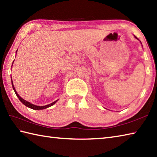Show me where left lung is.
Here are the masks:
<instances>
[{
  "label": "left lung",
  "mask_w": 157,
  "mask_h": 157,
  "mask_svg": "<svg viewBox=\"0 0 157 157\" xmlns=\"http://www.w3.org/2000/svg\"><path fill=\"white\" fill-rule=\"evenodd\" d=\"M135 38H137V37H136V36H135ZM137 39H138V38H137Z\"/></svg>",
  "instance_id": "obj_1"
}]
</instances>
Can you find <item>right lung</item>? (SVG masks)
<instances>
[{
	"mask_svg": "<svg viewBox=\"0 0 157 157\" xmlns=\"http://www.w3.org/2000/svg\"><path fill=\"white\" fill-rule=\"evenodd\" d=\"M11 82H12V86H13V90H14V91H15V94H16L17 96V97H18V98L19 99V101H21V102L23 103V105H25L26 106H28V107H29V108L32 109H34V110H42V109H44L48 108V107H49V106H51L52 105H53L54 104H55L56 102L57 101H55V102H53L51 103V104L47 105H45V106H36V105H33V104H32V103L29 102H28V101H25L24 99H23L22 98L20 97L19 95L17 94V92H16V90H15V88H14V86H13V81H12V80H11Z\"/></svg>",
	"mask_w": 157,
	"mask_h": 157,
	"instance_id": "1",
	"label": "right lung"
}]
</instances>
